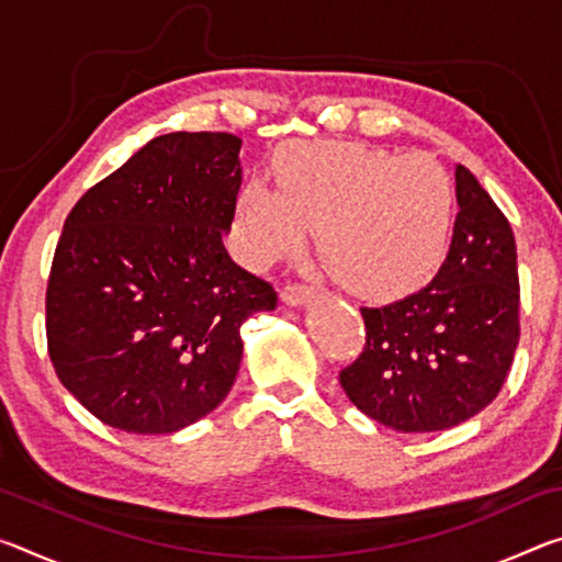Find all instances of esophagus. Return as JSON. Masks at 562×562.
<instances>
[{"label": "esophagus", "mask_w": 562, "mask_h": 562, "mask_svg": "<svg viewBox=\"0 0 562 562\" xmlns=\"http://www.w3.org/2000/svg\"><path fill=\"white\" fill-rule=\"evenodd\" d=\"M282 302L288 304V307H304V304H310L312 300L317 297V292L307 288V284H297V282H288L280 292Z\"/></svg>", "instance_id": "obj_1"}]
</instances>
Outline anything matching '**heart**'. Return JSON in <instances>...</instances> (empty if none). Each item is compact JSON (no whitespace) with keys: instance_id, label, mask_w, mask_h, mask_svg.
<instances>
[{"instance_id":"obj_1","label":"heart","mask_w":562,"mask_h":562,"mask_svg":"<svg viewBox=\"0 0 562 562\" xmlns=\"http://www.w3.org/2000/svg\"><path fill=\"white\" fill-rule=\"evenodd\" d=\"M274 173L280 193L252 180L237 198L235 237L250 268L297 258L307 231L331 278L361 300H398L441 268L456 190L434 156L317 140L282 150Z\"/></svg>"}]
</instances>
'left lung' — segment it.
Returning a JSON list of instances; mask_svg holds the SVG:
<instances>
[{"mask_svg":"<svg viewBox=\"0 0 562 562\" xmlns=\"http://www.w3.org/2000/svg\"><path fill=\"white\" fill-rule=\"evenodd\" d=\"M449 255L424 290L361 307L367 347L339 372L361 414L402 434L443 431L486 408L516 355V237L469 168L456 166Z\"/></svg>","mask_w":562,"mask_h":562,"instance_id":"1","label":"left lung"}]
</instances>
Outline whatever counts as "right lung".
Instances as JSON below:
<instances>
[{
  "label": "right lung",
  "instance_id": "obj_1",
  "mask_svg": "<svg viewBox=\"0 0 562 562\" xmlns=\"http://www.w3.org/2000/svg\"><path fill=\"white\" fill-rule=\"evenodd\" d=\"M233 133H166L71 207L46 288L61 384L128 434L211 414L243 359V322L278 307L223 245L243 183Z\"/></svg>",
  "mask_w": 562,
  "mask_h": 562
}]
</instances>
